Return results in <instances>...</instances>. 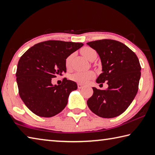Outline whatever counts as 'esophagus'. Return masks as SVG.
Masks as SVG:
<instances>
[{
	"instance_id": "esophagus-1",
	"label": "esophagus",
	"mask_w": 155,
	"mask_h": 155,
	"mask_svg": "<svg viewBox=\"0 0 155 155\" xmlns=\"http://www.w3.org/2000/svg\"><path fill=\"white\" fill-rule=\"evenodd\" d=\"M84 87V86L82 84H78V88L80 89V88H82Z\"/></svg>"
}]
</instances>
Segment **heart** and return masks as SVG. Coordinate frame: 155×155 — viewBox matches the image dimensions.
<instances>
[{"label": "heart", "instance_id": "obj_1", "mask_svg": "<svg viewBox=\"0 0 155 155\" xmlns=\"http://www.w3.org/2000/svg\"><path fill=\"white\" fill-rule=\"evenodd\" d=\"M82 54L89 61H93L97 57V51L90 47H84L82 49ZM73 54H71L65 60V67L67 69H70L73 58ZM95 77V73L93 71H77L70 76V79L80 84H86L89 80Z\"/></svg>", "mask_w": 155, "mask_h": 155}]
</instances>
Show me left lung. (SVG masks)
Masks as SVG:
<instances>
[{
    "label": "left lung",
    "mask_w": 155,
    "mask_h": 155,
    "mask_svg": "<svg viewBox=\"0 0 155 155\" xmlns=\"http://www.w3.org/2000/svg\"><path fill=\"white\" fill-rule=\"evenodd\" d=\"M100 56L102 73L97 83L106 82L108 88L100 90L93 87V94L87 101L90 110L105 118L120 115L131 104L137 94L141 76L137 56L124 43L112 39H101L87 43Z\"/></svg>",
    "instance_id": "obj_1"
}]
</instances>
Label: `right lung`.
<instances>
[{
  "instance_id": "1",
  "label": "right lung",
  "mask_w": 155,
  "mask_h": 155,
  "mask_svg": "<svg viewBox=\"0 0 155 155\" xmlns=\"http://www.w3.org/2000/svg\"><path fill=\"white\" fill-rule=\"evenodd\" d=\"M82 46V43L46 41L35 44L21 56L16 71L19 94L35 114L52 117L66 107L77 84L64 78L61 84L53 86L51 79L66 73L65 60Z\"/></svg>"
}]
</instances>
